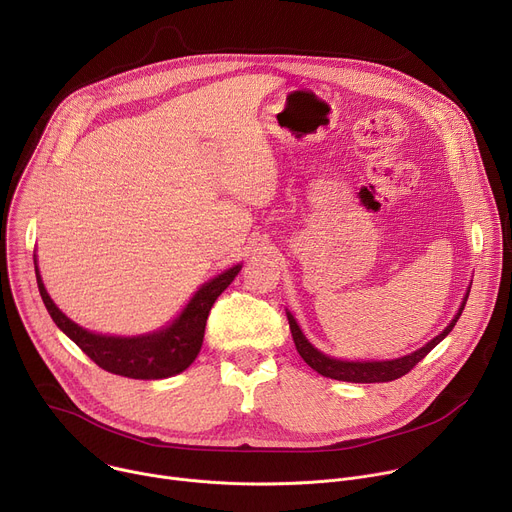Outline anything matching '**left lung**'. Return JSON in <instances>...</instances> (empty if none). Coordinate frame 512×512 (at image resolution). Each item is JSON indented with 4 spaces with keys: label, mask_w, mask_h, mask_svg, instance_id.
I'll list each match as a JSON object with an SVG mask.
<instances>
[{
    "label": "left lung",
    "mask_w": 512,
    "mask_h": 512,
    "mask_svg": "<svg viewBox=\"0 0 512 512\" xmlns=\"http://www.w3.org/2000/svg\"><path fill=\"white\" fill-rule=\"evenodd\" d=\"M468 296H470V290L466 292V296H463V302L457 310V314L451 318V322L445 327V331L441 335H437L435 339H431L425 347L416 349L414 353L410 355H404V357H398V359H390V361H343V359H335V357H329L324 355L322 351H318L306 337L304 333L300 331L296 318L292 316V312H286L288 314V322H290V331H292V337H294V343H296V349L300 353V357L314 369L318 371L320 376L324 378H331V380H339V382H353V384H376V382H392V380H398L402 376H406L408 371L427 357V353L431 349H435L449 333L451 329L455 327V322L459 320L461 312H463V306H466L468 302Z\"/></svg>",
    "instance_id": "8db88e82"
}]
</instances>
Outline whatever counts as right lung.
<instances>
[{
    "instance_id": "add662e5",
    "label": "right lung",
    "mask_w": 512,
    "mask_h": 512,
    "mask_svg": "<svg viewBox=\"0 0 512 512\" xmlns=\"http://www.w3.org/2000/svg\"><path fill=\"white\" fill-rule=\"evenodd\" d=\"M243 265H235L206 282L169 327L138 337H108L81 329L67 318L46 292L36 269V284L42 302L57 327L102 369L132 380H163L181 374L198 357L204 341L206 320L216 298L230 286Z\"/></svg>"
}]
</instances>
